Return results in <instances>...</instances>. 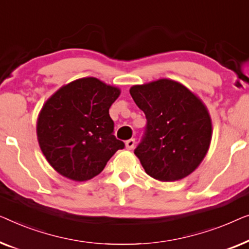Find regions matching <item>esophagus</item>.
<instances>
[{
	"label": "esophagus",
	"instance_id": "34e87169",
	"mask_svg": "<svg viewBox=\"0 0 249 249\" xmlns=\"http://www.w3.org/2000/svg\"><path fill=\"white\" fill-rule=\"evenodd\" d=\"M125 145H126V149L133 150V149H134V146H135V140L134 139L128 140V141H126Z\"/></svg>",
	"mask_w": 249,
	"mask_h": 249
}]
</instances>
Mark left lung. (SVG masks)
<instances>
[{
	"label": "left lung",
	"instance_id": "8db88e82",
	"mask_svg": "<svg viewBox=\"0 0 249 249\" xmlns=\"http://www.w3.org/2000/svg\"><path fill=\"white\" fill-rule=\"evenodd\" d=\"M129 93L146 117L145 133L134 150L145 173L160 181L191 175L212 139L211 117L203 101L171 79L133 86Z\"/></svg>",
	"mask_w": 249,
	"mask_h": 249
}]
</instances>
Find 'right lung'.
Returning <instances> with one entry per match:
<instances>
[{
    "label": "right lung",
    "instance_id": "1",
    "mask_svg": "<svg viewBox=\"0 0 249 249\" xmlns=\"http://www.w3.org/2000/svg\"><path fill=\"white\" fill-rule=\"evenodd\" d=\"M117 87L82 78L48 98L37 120L40 150L59 175L86 181L99 175L125 144L115 138L109 108L120 97Z\"/></svg>",
    "mask_w": 249,
    "mask_h": 249
}]
</instances>
